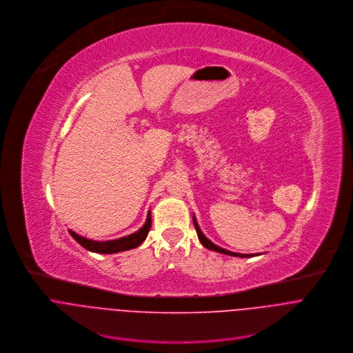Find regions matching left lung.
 I'll use <instances>...</instances> for the list:
<instances>
[{
	"mask_svg": "<svg viewBox=\"0 0 353 353\" xmlns=\"http://www.w3.org/2000/svg\"><path fill=\"white\" fill-rule=\"evenodd\" d=\"M193 224H194V228H196V232H197V236H199L200 243H201L205 249H208V250H214V252H219V253H223V254H228V256H234V257H254V256L261 254V253L243 254V253H235V252H230V250H227V249H224V248H220V246H217V245H214L213 242H211L208 238H205V235L201 232V230H200V227H199V224H197V220H196L194 214H193Z\"/></svg>",
	"mask_w": 353,
	"mask_h": 353,
	"instance_id": "left-lung-1",
	"label": "left lung"
}]
</instances>
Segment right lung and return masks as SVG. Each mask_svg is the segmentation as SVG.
Listing matches in <instances>:
<instances>
[{
	"label": "right lung",
	"instance_id": "add662e5",
	"mask_svg": "<svg viewBox=\"0 0 353 353\" xmlns=\"http://www.w3.org/2000/svg\"><path fill=\"white\" fill-rule=\"evenodd\" d=\"M150 228H152V211L149 210L148 219H146V223L143 224V227L140 228L139 231H136V232H133L128 236H123V238H118V239H112V241H93V239H88L82 235H78L72 230H69V234L72 235V238L79 245H82L89 252L101 253V254H111V253H119V252H125V250L134 249V248L140 246L148 238V234H149Z\"/></svg>",
	"mask_w": 353,
	"mask_h": 353
}]
</instances>
